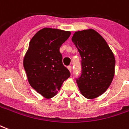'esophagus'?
<instances>
[{
	"instance_id": "1",
	"label": "esophagus",
	"mask_w": 129,
	"mask_h": 129,
	"mask_svg": "<svg viewBox=\"0 0 129 129\" xmlns=\"http://www.w3.org/2000/svg\"><path fill=\"white\" fill-rule=\"evenodd\" d=\"M68 69L70 70V72H71V71H72V66H68Z\"/></svg>"
}]
</instances>
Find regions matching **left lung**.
<instances>
[{"label":"left lung","mask_w":129,"mask_h":129,"mask_svg":"<svg viewBox=\"0 0 129 129\" xmlns=\"http://www.w3.org/2000/svg\"><path fill=\"white\" fill-rule=\"evenodd\" d=\"M72 41L81 58V74L76 79L80 92L88 99L99 97L113 81L115 66L113 53L94 29L76 32Z\"/></svg>","instance_id":"1"}]
</instances>
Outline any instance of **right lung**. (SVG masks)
I'll return each mask as SVG.
<instances>
[{"mask_svg": "<svg viewBox=\"0 0 129 129\" xmlns=\"http://www.w3.org/2000/svg\"><path fill=\"white\" fill-rule=\"evenodd\" d=\"M70 32L45 27L32 37L23 59L30 86L46 99L54 97L70 76L59 52Z\"/></svg>", "mask_w": 129, "mask_h": 129, "instance_id": "1", "label": "right lung"}]
</instances>
